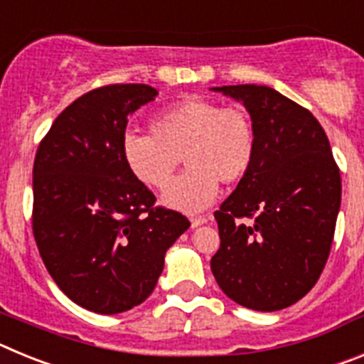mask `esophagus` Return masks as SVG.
<instances>
[{
  "mask_svg": "<svg viewBox=\"0 0 364 364\" xmlns=\"http://www.w3.org/2000/svg\"><path fill=\"white\" fill-rule=\"evenodd\" d=\"M189 220H191V228H198V226H202V224H205V222H208V218H205L204 215H198V217H191Z\"/></svg>",
  "mask_w": 364,
  "mask_h": 364,
  "instance_id": "obj_1",
  "label": "esophagus"
}]
</instances>
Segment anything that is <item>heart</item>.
<instances>
[{
  "instance_id": "obj_1",
  "label": "heart",
  "mask_w": 364,
  "mask_h": 364,
  "mask_svg": "<svg viewBox=\"0 0 364 364\" xmlns=\"http://www.w3.org/2000/svg\"><path fill=\"white\" fill-rule=\"evenodd\" d=\"M255 154L257 129L250 112L197 96L156 112L151 133L127 131L122 138L125 167L151 189L166 188L184 156L189 169L166 189L162 202L186 213L208 208L217 198L218 182H240Z\"/></svg>"
}]
</instances>
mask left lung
<instances>
[{"label": "left lung", "instance_id": "1", "mask_svg": "<svg viewBox=\"0 0 364 364\" xmlns=\"http://www.w3.org/2000/svg\"><path fill=\"white\" fill-rule=\"evenodd\" d=\"M244 105L257 129L253 166L215 211L211 272L240 306L277 311L319 281L341 205V173L317 118L272 87H213Z\"/></svg>", "mask_w": 364, "mask_h": 364}]
</instances>
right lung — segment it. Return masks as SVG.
<instances>
[{
    "instance_id": "add662e5",
    "label": "right lung",
    "mask_w": 364,
    "mask_h": 364,
    "mask_svg": "<svg viewBox=\"0 0 364 364\" xmlns=\"http://www.w3.org/2000/svg\"><path fill=\"white\" fill-rule=\"evenodd\" d=\"M159 95L144 83L98 87L63 109L40 142L32 169V231L58 288L96 314L146 301L164 257L189 228L154 205L122 159L127 117Z\"/></svg>"
}]
</instances>
